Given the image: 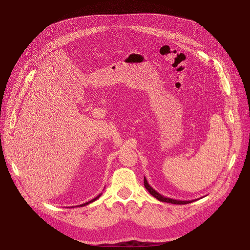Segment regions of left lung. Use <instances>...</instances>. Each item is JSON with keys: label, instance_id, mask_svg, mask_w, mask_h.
Wrapping results in <instances>:
<instances>
[{"label": "left lung", "instance_id": "left-lung-1", "mask_svg": "<svg viewBox=\"0 0 250 250\" xmlns=\"http://www.w3.org/2000/svg\"><path fill=\"white\" fill-rule=\"evenodd\" d=\"M145 187L146 188V190H147L154 198H156V199H157L158 201H160V202H166V203L175 204V205H185V204H190V203H192V202L197 201V199H196V200H191V201H181V200H175V199H171V198L164 197V196H162L161 194H159L157 191H155V190L148 184V182H147L146 177H145ZM198 200H199V199H198Z\"/></svg>", "mask_w": 250, "mask_h": 250}]
</instances>
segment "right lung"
Here are the masks:
<instances>
[{
    "mask_svg": "<svg viewBox=\"0 0 250 250\" xmlns=\"http://www.w3.org/2000/svg\"><path fill=\"white\" fill-rule=\"evenodd\" d=\"M102 196V193L100 194V195H98L96 198H94L93 200H91V201H89V202H87V203H85V204H82V205H79V206H76V207H84V206H87V205H89V204H91V203H93V202H95L96 200H98L100 197ZM71 208H73V207H71Z\"/></svg>",
    "mask_w": 250,
    "mask_h": 250,
    "instance_id": "obj_1",
    "label": "right lung"
}]
</instances>
